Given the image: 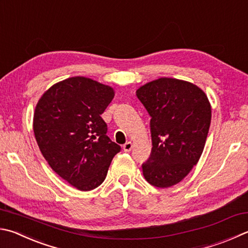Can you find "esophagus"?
Instances as JSON below:
<instances>
[{"label":"esophagus","instance_id":"esophagus-1","mask_svg":"<svg viewBox=\"0 0 248 248\" xmlns=\"http://www.w3.org/2000/svg\"><path fill=\"white\" fill-rule=\"evenodd\" d=\"M123 148H124V152H130V151H131V148H132V143H131V142L124 143Z\"/></svg>","mask_w":248,"mask_h":248}]
</instances>
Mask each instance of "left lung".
Segmentation results:
<instances>
[{"mask_svg": "<svg viewBox=\"0 0 248 248\" xmlns=\"http://www.w3.org/2000/svg\"><path fill=\"white\" fill-rule=\"evenodd\" d=\"M137 96L151 116L153 147L142 165L143 175L156 187L172 186L186 177L204 150L209 101L195 84L172 78L142 85Z\"/></svg>", "mask_w": 248, "mask_h": 248, "instance_id": "left-lung-1", "label": "left lung"}]
</instances>
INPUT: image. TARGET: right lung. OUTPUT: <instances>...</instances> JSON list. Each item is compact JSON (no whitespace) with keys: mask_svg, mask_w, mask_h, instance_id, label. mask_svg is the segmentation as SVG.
<instances>
[{"mask_svg":"<svg viewBox=\"0 0 248 248\" xmlns=\"http://www.w3.org/2000/svg\"><path fill=\"white\" fill-rule=\"evenodd\" d=\"M114 98L108 85L73 77L49 88L33 116V132L51 168L80 191L101 186L121 151L107 136L101 115Z\"/></svg>","mask_w":248,"mask_h":248,"instance_id":"1","label":"right lung"}]
</instances>
